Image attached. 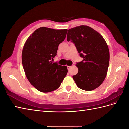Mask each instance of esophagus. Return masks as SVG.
<instances>
[{"mask_svg": "<svg viewBox=\"0 0 129 129\" xmlns=\"http://www.w3.org/2000/svg\"><path fill=\"white\" fill-rule=\"evenodd\" d=\"M71 68V66H67V69H68V70L69 71V70L70 69V68Z\"/></svg>", "mask_w": 129, "mask_h": 129, "instance_id": "obj_1", "label": "esophagus"}]
</instances>
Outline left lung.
Instances as JSON below:
<instances>
[{
    "mask_svg": "<svg viewBox=\"0 0 129 129\" xmlns=\"http://www.w3.org/2000/svg\"><path fill=\"white\" fill-rule=\"evenodd\" d=\"M67 40L75 45L83 61L76 63L77 74L73 76L77 86L91 91L99 87L106 77L110 54L103 37L88 26L82 25L68 30Z\"/></svg>",
    "mask_w": 129,
    "mask_h": 129,
    "instance_id": "obj_1",
    "label": "left lung"
}]
</instances>
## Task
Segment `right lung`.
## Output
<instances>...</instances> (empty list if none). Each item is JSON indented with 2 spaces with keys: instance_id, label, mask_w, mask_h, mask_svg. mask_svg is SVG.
Here are the masks:
<instances>
[{
  "instance_id": "obj_1",
  "label": "right lung",
  "mask_w": 129,
  "mask_h": 129,
  "mask_svg": "<svg viewBox=\"0 0 129 129\" xmlns=\"http://www.w3.org/2000/svg\"><path fill=\"white\" fill-rule=\"evenodd\" d=\"M67 32V29L40 27L28 37L24 46L22 63L26 76L40 92L55 90L67 75V66L53 62Z\"/></svg>"
}]
</instances>
